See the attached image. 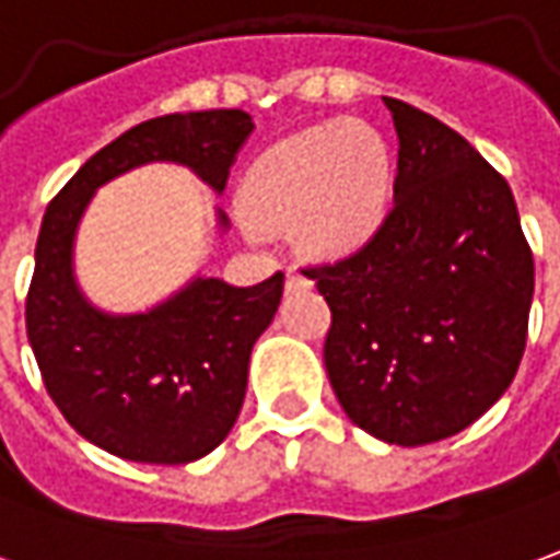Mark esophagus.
<instances>
[{
  "label": "esophagus",
  "mask_w": 560,
  "mask_h": 560,
  "mask_svg": "<svg viewBox=\"0 0 560 560\" xmlns=\"http://www.w3.org/2000/svg\"><path fill=\"white\" fill-rule=\"evenodd\" d=\"M287 287H289V289H304V287H311V277H304L302 271H295V268H289V271H287Z\"/></svg>",
  "instance_id": "obj_1"
}]
</instances>
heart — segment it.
Segmentation results:
<instances>
[{
	"label": "heart",
	"mask_w": 560,
	"mask_h": 560,
	"mask_svg": "<svg viewBox=\"0 0 560 560\" xmlns=\"http://www.w3.org/2000/svg\"><path fill=\"white\" fill-rule=\"evenodd\" d=\"M390 198V158L375 130L347 121L311 127L277 142L249 173L246 203L261 225L302 219L314 256H345L369 241Z\"/></svg>",
	"instance_id": "obj_1"
}]
</instances>
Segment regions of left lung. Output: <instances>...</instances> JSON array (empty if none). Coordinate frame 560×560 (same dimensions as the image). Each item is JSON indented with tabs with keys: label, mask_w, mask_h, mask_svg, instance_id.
Wrapping results in <instances>:
<instances>
[{
	"label": "left lung",
	"mask_w": 560,
	"mask_h": 560,
	"mask_svg": "<svg viewBox=\"0 0 560 560\" xmlns=\"http://www.w3.org/2000/svg\"><path fill=\"white\" fill-rule=\"evenodd\" d=\"M393 207L357 253L307 268L329 302L323 360L360 430L415 448L466 430L518 372L534 256L509 183L439 118L384 96Z\"/></svg>",
	"instance_id": "1"
}]
</instances>
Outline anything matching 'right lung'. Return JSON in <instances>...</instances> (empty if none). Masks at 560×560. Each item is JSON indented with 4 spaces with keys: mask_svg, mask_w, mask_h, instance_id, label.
Segmentation results:
<instances>
[{
    "mask_svg": "<svg viewBox=\"0 0 560 560\" xmlns=\"http://www.w3.org/2000/svg\"><path fill=\"white\" fill-rule=\"evenodd\" d=\"M243 109L176 112L130 127L48 203L26 295V335L54 405L96 448L137 464H191L231 433L249 353L283 299V273L256 287L195 277L145 314H103L81 295L72 243L103 183L149 161H176L213 191L253 133ZM219 225L229 219L219 213Z\"/></svg>",
    "mask_w": 560,
    "mask_h": 560,
    "instance_id": "add662e5",
    "label": "right lung"
}]
</instances>
